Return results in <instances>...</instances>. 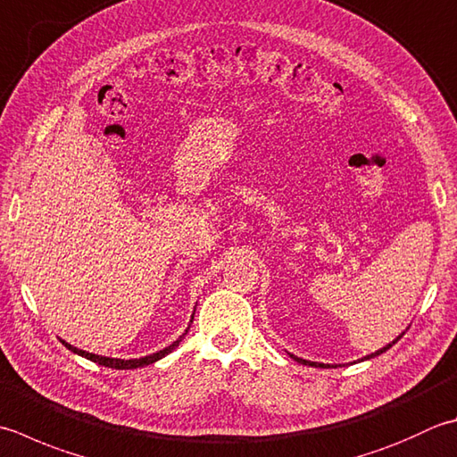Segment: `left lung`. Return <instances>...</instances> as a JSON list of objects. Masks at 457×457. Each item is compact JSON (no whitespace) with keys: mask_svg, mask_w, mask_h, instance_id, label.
<instances>
[{"mask_svg":"<svg viewBox=\"0 0 457 457\" xmlns=\"http://www.w3.org/2000/svg\"><path fill=\"white\" fill-rule=\"evenodd\" d=\"M402 337H404V333H402V335H398V337L395 338V341H392L390 345H386V346H382V348H380V351H377V353H372V354H369V356H364V359H361V361H369V359H374V356H378V354H382V353H386V351H388V348H390L392 345H396V343L400 341V338H402ZM291 359H295V361H297V362H301V364L320 366V369H323V366H325V364H320V362H311V361H303V359H299V356H293V354H291Z\"/></svg>","mask_w":457,"mask_h":457,"instance_id":"1","label":"left lung"}]
</instances>
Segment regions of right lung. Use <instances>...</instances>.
<instances>
[{
    "label": "right lung",
    "instance_id": "1",
    "mask_svg": "<svg viewBox=\"0 0 457 457\" xmlns=\"http://www.w3.org/2000/svg\"><path fill=\"white\" fill-rule=\"evenodd\" d=\"M192 319H194V317H192ZM187 328H190V327H187ZM187 328H186V333H182V337L178 338V341H174L170 346L162 348V351H158V353H154V354H148V356H142V359H130V361L111 359V356H98V354H93V353L80 351V348H77V346H73V345H69V343H65V341H61V343L65 345V346L69 348V351H73V353L79 354V356H85V359L93 361V362H96V364L109 366V369H116V370H132V369H140V366H146V364H152V362H156V361H160V359H164L166 354L172 353L174 348L182 343V338L187 335Z\"/></svg>",
    "mask_w": 457,
    "mask_h": 457
}]
</instances>
